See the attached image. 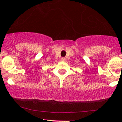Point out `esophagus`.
<instances>
[{
  "mask_svg": "<svg viewBox=\"0 0 122 122\" xmlns=\"http://www.w3.org/2000/svg\"><path fill=\"white\" fill-rule=\"evenodd\" d=\"M65 60H66V58H65V57H62V58H61V61H65Z\"/></svg>",
  "mask_w": 122,
  "mask_h": 122,
  "instance_id": "obj_1",
  "label": "esophagus"
}]
</instances>
